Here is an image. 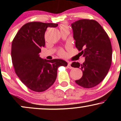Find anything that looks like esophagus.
Masks as SVG:
<instances>
[{
  "mask_svg": "<svg viewBox=\"0 0 121 121\" xmlns=\"http://www.w3.org/2000/svg\"><path fill=\"white\" fill-rule=\"evenodd\" d=\"M67 67L69 69H72V66H71V62H68V64Z\"/></svg>",
  "mask_w": 121,
  "mask_h": 121,
  "instance_id": "1",
  "label": "esophagus"
}]
</instances>
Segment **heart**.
<instances>
[{
    "instance_id": "1",
    "label": "heart",
    "mask_w": 121,
    "mask_h": 121,
    "mask_svg": "<svg viewBox=\"0 0 121 121\" xmlns=\"http://www.w3.org/2000/svg\"><path fill=\"white\" fill-rule=\"evenodd\" d=\"M60 30H69V27L68 26L67 24L66 23H62L60 26ZM58 53L60 56L64 57L66 55V53H65V51L62 49H60L58 51Z\"/></svg>"
}]
</instances>
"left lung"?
I'll return each mask as SVG.
<instances>
[{
	"label": "left lung",
	"mask_w": 121,
	"mask_h": 121,
	"mask_svg": "<svg viewBox=\"0 0 121 121\" xmlns=\"http://www.w3.org/2000/svg\"><path fill=\"white\" fill-rule=\"evenodd\" d=\"M76 47L85 57L82 64L72 62L71 66L80 68L82 76L76 84L91 88L105 78L112 61V47L108 34L97 21L81 19L72 24Z\"/></svg>",
	"instance_id": "8db88e82"
}]
</instances>
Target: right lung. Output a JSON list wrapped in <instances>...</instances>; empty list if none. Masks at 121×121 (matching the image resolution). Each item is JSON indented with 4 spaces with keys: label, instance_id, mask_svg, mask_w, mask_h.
Returning <instances> with one entry per match:
<instances>
[{
    "label": "right lung",
    "instance_id": "1",
    "mask_svg": "<svg viewBox=\"0 0 121 121\" xmlns=\"http://www.w3.org/2000/svg\"><path fill=\"white\" fill-rule=\"evenodd\" d=\"M55 23L30 22L19 30L12 43V62L16 74L27 87L36 92L46 91L53 84L57 69L68 63L61 59L48 60L39 56L45 46L44 35L48 27Z\"/></svg>",
    "mask_w": 121,
    "mask_h": 121
}]
</instances>
